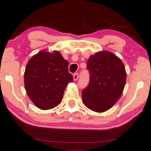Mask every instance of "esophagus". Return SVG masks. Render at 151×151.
Returning a JSON list of instances; mask_svg holds the SVG:
<instances>
[{
	"label": "esophagus",
	"mask_w": 151,
	"mask_h": 151,
	"mask_svg": "<svg viewBox=\"0 0 151 151\" xmlns=\"http://www.w3.org/2000/svg\"><path fill=\"white\" fill-rule=\"evenodd\" d=\"M78 78H79V74H78V73L74 74V75H73L74 81H77V80L78 79Z\"/></svg>",
	"instance_id": "obj_1"
}]
</instances>
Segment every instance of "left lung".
Masks as SVG:
<instances>
[{
	"label": "left lung",
	"instance_id": "obj_1",
	"mask_svg": "<svg viewBox=\"0 0 151 151\" xmlns=\"http://www.w3.org/2000/svg\"><path fill=\"white\" fill-rule=\"evenodd\" d=\"M87 68L90 83L82 91L84 105L96 112L107 111L123 93L126 81L125 66L112 52L102 50L90 56Z\"/></svg>",
	"mask_w": 151,
	"mask_h": 151
}]
</instances>
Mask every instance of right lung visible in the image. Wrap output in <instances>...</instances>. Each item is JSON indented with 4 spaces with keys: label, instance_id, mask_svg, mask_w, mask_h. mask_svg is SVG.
Wrapping results in <instances>:
<instances>
[{
    "label": "right lung",
    "instance_id": "1",
    "mask_svg": "<svg viewBox=\"0 0 151 151\" xmlns=\"http://www.w3.org/2000/svg\"><path fill=\"white\" fill-rule=\"evenodd\" d=\"M68 64L59 52L45 50L27 62L24 73L25 89L39 109H52L61 103L66 86L73 81Z\"/></svg>",
    "mask_w": 151,
    "mask_h": 151
}]
</instances>
